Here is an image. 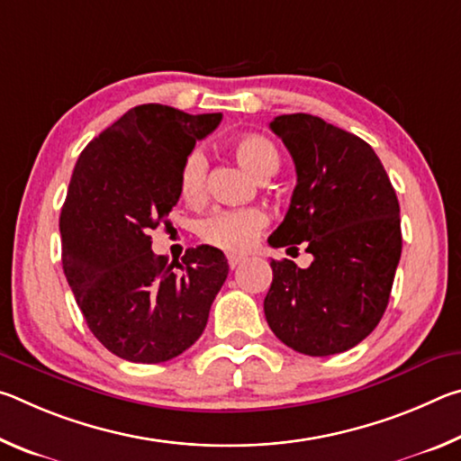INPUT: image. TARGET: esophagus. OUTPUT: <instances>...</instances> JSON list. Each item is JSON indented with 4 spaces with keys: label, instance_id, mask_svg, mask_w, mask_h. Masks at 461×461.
<instances>
[{
    "label": "esophagus",
    "instance_id": "esophagus-1",
    "mask_svg": "<svg viewBox=\"0 0 461 461\" xmlns=\"http://www.w3.org/2000/svg\"><path fill=\"white\" fill-rule=\"evenodd\" d=\"M244 262H246V256H240V254H230L228 256V264H230L231 270L238 268L240 264H244Z\"/></svg>",
    "mask_w": 461,
    "mask_h": 461
}]
</instances>
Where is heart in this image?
Instances as JSON below:
<instances>
[{
	"instance_id": "1",
	"label": "heart",
	"mask_w": 461,
	"mask_h": 461,
	"mask_svg": "<svg viewBox=\"0 0 461 461\" xmlns=\"http://www.w3.org/2000/svg\"><path fill=\"white\" fill-rule=\"evenodd\" d=\"M231 154L249 175L267 178L278 168L276 148L262 136H241L231 144ZM207 160L201 150L186 156L181 168V194L186 201H199L205 193ZM268 217L262 209H217L201 221V238L207 244L228 252H241L254 244L258 233L267 228Z\"/></svg>"
}]
</instances>
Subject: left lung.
I'll list each match as a JSON object with an SVG mask.
<instances>
[{
    "instance_id": "left-lung-1",
    "label": "left lung",
    "mask_w": 461,
    "mask_h": 461,
    "mask_svg": "<svg viewBox=\"0 0 461 461\" xmlns=\"http://www.w3.org/2000/svg\"><path fill=\"white\" fill-rule=\"evenodd\" d=\"M270 130L293 156L296 186L268 244H305L313 262H270L264 315L294 352H346L386 311L402 249L399 199L362 138L309 113L278 115Z\"/></svg>"
}]
</instances>
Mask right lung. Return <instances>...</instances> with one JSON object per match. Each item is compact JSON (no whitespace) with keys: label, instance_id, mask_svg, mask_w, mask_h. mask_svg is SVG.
<instances>
[{"label":"right lung","instance_id":"add662e5","mask_svg":"<svg viewBox=\"0 0 461 461\" xmlns=\"http://www.w3.org/2000/svg\"><path fill=\"white\" fill-rule=\"evenodd\" d=\"M220 122L221 113L131 107L75 165L59 223L62 270L91 333L128 362L160 364L189 349L228 278L221 249L191 248L168 262L148 236L168 223L185 158Z\"/></svg>","mask_w":461,"mask_h":461}]
</instances>
